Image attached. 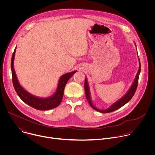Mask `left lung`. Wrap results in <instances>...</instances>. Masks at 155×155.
Segmentation results:
<instances>
[{"label":"left lung","mask_w":155,"mask_h":155,"mask_svg":"<svg viewBox=\"0 0 155 155\" xmlns=\"http://www.w3.org/2000/svg\"><path fill=\"white\" fill-rule=\"evenodd\" d=\"M140 62L139 61V69L137 72V74L136 75V78L134 80V81L132 84V85L131 86L130 88L129 89V90L128 91V92L121 98L120 99L119 101H118L117 102H115V104H114L110 108L106 109V110H99L97 109V108H96L91 100L90 98V90H89V86H88V84L87 82L86 79L85 78L84 80V91H85V94H86V97L88 103H89L90 105L94 110H96V111H98L99 112L101 113H104V114H106V113H109V112H112L115 111V110L121 108V107H123L124 105H125L126 103H127L131 99L132 97H133V96L134 95L136 91L137 90V85H138V81H139V74L140 72Z\"/></svg>","instance_id":"obj_1"}]
</instances>
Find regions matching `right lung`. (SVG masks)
Here are the masks:
<instances>
[{"mask_svg":"<svg viewBox=\"0 0 155 155\" xmlns=\"http://www.w3.org/2000/svg\"><path fill=\"white\" fill-rule=\"evenodd\" d=\"M15 51H16V48L14 50V52L12 57L11 69H12L13 84L17 94L24 102H25L26 104H28L31 107L37 110H50V109L57 107L62 101L63 95H64V87L66 83H67V82L70 79V78L77 71H74L70 73L65 74L61 77L58 83L56 92L53 96L48 98H46V99L38 98L28 93L25 90L23 89V87H22L19 84L17 80L16 75L13 68V61H14V56H15Z\"/></svg>","mask_w":155,"mask_h":155,"instance_id":"1","label":"right lung"}]
</instances>
